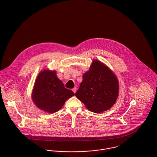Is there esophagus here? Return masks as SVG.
<instances>
[{
  "instance_id": "1",
  "label": "esophagus",
  "mask_w": 157,
  "mask_h": 157,
  "mask_svg": "<svg viewBox=\"0 0 157 157\" xmlns=\"http://www.w3.org/2000/svg\"><path fill=\"white\" fill-rule=\"evenodd\" d=\"M72 91H73L74 93H75L76 91H77V88H74L72 89Z\"/></svg>"
}]
</instances>
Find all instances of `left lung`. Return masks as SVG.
I'll return each mask as SVG.
<instances>
[{"label":"left lung","instance_id":"8db88e82","mask_svg":"<svg viewBox=\"0 0 157 157\" xmlns=\"http://www.w3.org/2000/svg\"><path fill=\"white\" fill-rule=\"evenodd\" d=\"M90 111L100 113L110 109L118 95V82L112 71L98 60H94L90 71L75 93Z\"/></svg>","mask_w":157,"mask_h":157}]
</instances>
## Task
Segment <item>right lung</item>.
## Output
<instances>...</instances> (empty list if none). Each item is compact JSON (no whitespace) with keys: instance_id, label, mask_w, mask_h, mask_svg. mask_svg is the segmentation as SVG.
Returning a JSON list of instances; mask_svg holds the SVG:
<instances>
[{"instance_id":"add662e5","label":"right lung","mask_w":157,"mask_h":157,"mask_svg":"<svg viewBox=\"0 0 157 157\" xmlns=\"http://www.w3.org/2000/svg\"><path fill=\"white\" fill-rule=\"evenodd\" d=\"M74 95L71 90L56 76L55 71L41 72L37 77L33 92V100L36 105L49 113L60 110L68 98Z\"/></svg>"}]
</instances>
